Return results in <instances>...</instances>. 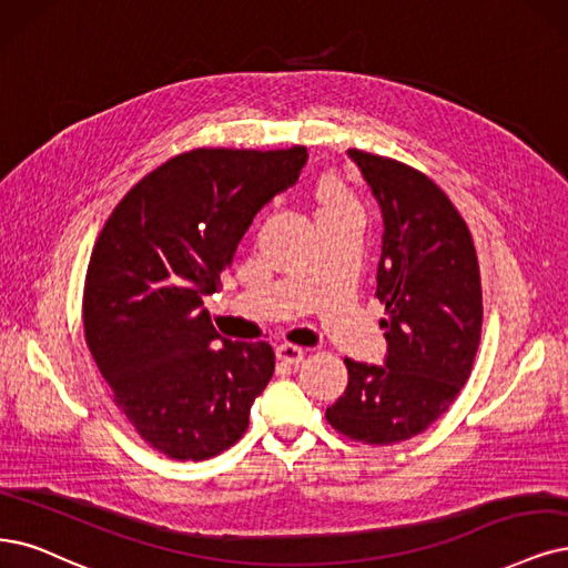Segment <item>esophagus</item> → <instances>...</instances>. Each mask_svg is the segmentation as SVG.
Listing matches in <instances>:
<instances>
[{
  "label": "esophagus",
  "mask_w": 568,
  "mask_h": 568,
  "mask_svg": "<svg viewBox=\"0 0 568 568\" xmlns=\"http://www.w3.org/2000/svg\"><path fill=\"white\" fill-rule=\"evenodd\" d=\"M278 361H283V363H290V365H297V363H302L304 361V355H306V351L302 348V346H297V344H281L278 346Z\"/></svg>",
  "instance_id": "34e87169"
}]
</instances>
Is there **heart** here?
I'll return each mask as SVG.
<instances>
[{"label": "heart", "mask_w": 568, "mask_h": 568, "mask_svg": "<svg viewBox=\"0 0 568 568\" xmlns=\"http://www.w3.org/2000/svg\"><path fill=\"white\" fill-rule=\"evenodd\" d=\"M318 201H321V210H334V207H344L355 203L353 194L348 192V186L334 175H325L318 182Z\"/></svg>", "instance_id": "b5f03b06"}]
</instances>
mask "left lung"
I'll use <instances>...</instances> for the list:
<instances>
[{
    "mask_svg": "<svg viewBox=\"0 0 568 568\" xmlns=\"http://www.w3.org/2000/svg\"><path fill=\"white\" fill-rule=\"evenodd\" d=\"M384 215L376 297L386 306V367L344 358L348 386L327 424L386 447L424 433L468 382L481 337V281L466 220L428 175L348 150Z\"/></svg>",
    "mask_w": 568,
    "mask_h": 568,
    "instance_id": "obj_1",
    "label": "left lung"
}]
</instances>
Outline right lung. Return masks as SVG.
Here are the masks:
<instances>
[{
  "instance_id": "right-lung-1",
  "label": "right lung",
  "mask_w": 568,
  "mask_h": 568,
  "mask_svg": "<svg viewBox=\"0 0 568 568\" xmlns=\"http://www.w3.org/2000/svg\"><path fill=\"white\" fill-rule=\"evenodd\" d=\"M306 146H199L146 173L104 222L83 285V337L125 422L152 449L205 460L236 445L276 367L201 306L262 205L295 184Z\"/></svg>"
}]
</instances>
